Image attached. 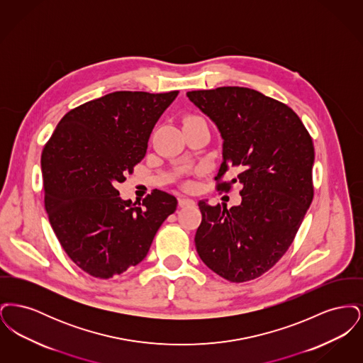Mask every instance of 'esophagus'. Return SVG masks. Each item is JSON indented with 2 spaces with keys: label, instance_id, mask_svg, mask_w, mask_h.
Returning a JSON list of instances; mask_svg holds the SVG:
<instances>
[{
  "label": "esophagus",
  "instance_id": "34e87169",
  "mask_svg": "<svg viewBox=\"0 0 363 363\" xmlns=\"http://www.w3.org/2000/svg\"><path fill=\"white\" fill-rule=\"evenodd\" d=\"M178 203H179V207H186V206H191V204H194V201L189 199V197H185V196H181L179 197V200H178Z\"/></svg>",
  "mask_w": 363,
  "mask_h": 363
}]
</instances>
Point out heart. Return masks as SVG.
Wrapping results in <instances>:
<instances>
[{"mask_svg": "<svg viewBox=\"0 0 363 363\" xmlns=\"http://www.w3.org/2000/svg\"><path fill=\"white\" fill-rule=\"evenodd\" d=\"M199 118H201V117H197V116H188L184 122H189L193 121V120H199Z\"/></svg>", "mask_w": 363, "mask_h": 363, "instance_id": "obj_1", "label": "heart"}]
</instances>
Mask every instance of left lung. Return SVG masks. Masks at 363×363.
I'll return each mask as SVG.
<instances>
[{
    "mask_svg": "<svg viewBox=\"0 0 363 363\" xmlns=\"http://www.w3.org/2000/svg\"><path fill=\"white\" fill-rule=\"evenodd\" d=\"M190 102L223 138L216 189L241 184L242 203L227 209L199 201L196 249L219 277L243 283L271 269L293 243L313 200L314 147L287 104L245 86L190 91ZM235 175L222 182L225 173Z\"/></svg>",
    "mask_w": 363,
    "mask_h": 363,
    "instance_id": "obj_1",
    "label": "left lung"
}]
</instances>
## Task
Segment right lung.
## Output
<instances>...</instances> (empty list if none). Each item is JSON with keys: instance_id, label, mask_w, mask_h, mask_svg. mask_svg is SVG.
Segmentation results:
<instances>
[{"instance_id": "add662e5", "label": "right lung", "mask_w": 363, "mask_h": 363, "mask_svg": "<svg viewBox=\"0 0 363 363\" xmlns=\"http://www.w3.org/2000/svg\"><path fill=\"white\" fill-rule=\"evenodd\" d=\"M177 95L117 91L80 104L58 122L42 151L52 231L91 277L110 279L138 265L177 209V199L162 190H152L141 207L117 190L145 156L156 122Z\"/></svg>"}]
</instances>
